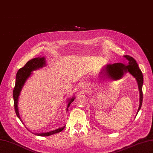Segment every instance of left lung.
Wrapping results in <instances>:
<instances>
[{"label":"left lung","mask_w":153,"mask_h":153,"mask_svg":"<svg viewBox=\"0 0 153 153\" xmlns=\"http://www.w3.org/2000/svg\"><path fill=\"white\" fill-rule=\"evenodd\" d=\"M124 57L127 60L128 65H124L123 63H114V64H107L102 68L101 70L100 75L101 73H105L111 78H117L121 79L123 78L124 74L129 73L135 78L138 84V90L140 93V100H139V107L137 110V114L139 112L142 105L143 94H142V86L143 83V78L141 70L138 67L136 61L133 57L129 55H124Z\"/></svg>","instance_id":"8db88e82"}]
</instances>
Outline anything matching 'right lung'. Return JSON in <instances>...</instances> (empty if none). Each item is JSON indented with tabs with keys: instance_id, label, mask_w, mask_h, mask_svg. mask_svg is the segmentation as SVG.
Segmentation results:
<instances>
[{
	"instance_id": "obj_1",
	"label": "right lung",
	"mask_w": 153,
	"mask_h": 153,
	"mask_svg": "<svg viewBox=\"0 0 153 153\" xmlns=\"http://www.w3.org/2000/svg\"><path fill=\"white\" fill-rule=\"evenodd\" d=\"M47 66V61H46L45 57L40 56L38 57H36L30 60L29 61L27 62L25 65L20 68L19 70L18 71L16 75V82H15V86L13 90V100H14V106H15V110L16 114L17 117H18L20 121L22 122V119L20 116L19 114V110H18V100H19V96L20 95L21 91L22 90L23 87H24L26 81L29 79L30 76L32 75V72L36 70H38L41 68H42L45 66ZM75 99V96L74 94L71 98H69L67 100V107H66V112H68V108L70 106L71 103ZM24 124V123H23ZM66 126V125H65ZM65 126H64L61 128H59L57 129H53L50 131L45 132V133H32L34 135L41 136V137H48L54 135V134L58 133L62 131L65 128Z\"/></svg>"
}]
</instances>
